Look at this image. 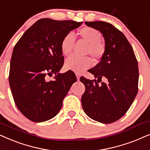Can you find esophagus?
<instances>
[{
	"instance_id": "esophagus-1",
	"label": "esophagus",
	"mask_w": 150,
	"mask_h": 150,
	"mask_svg": "<svg viewBox=\"0 0 150 150\" xmlns=\"http://www.w3.org/2000/svg\"><path fill=\"white\" fill-rule=\"evenodd\" d=\"M75 75H76V77H77V80H79V77H80V76H81V75L79 73H75Z\"/></svg>"
}]
</instances>
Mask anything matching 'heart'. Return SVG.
Instances as JSON below:
<instances>
[{"instance_id": "1", "label": "heart", "mask_w": 150, "mask_h": 150, "mask_svg": "<svg viewBox=\"0 0 150 150\" xmlns=\"http://www.w3.org/2000/svg\"><path fill=\"white\" fill-rule=\"evenodd\" d=\"M78 34L81 38L88 42L86 49V54H91L95 59L102 57L104 53V47L101 43V33L93 27H84L78 30ZM75 44V36L72 33H69L63 38L61 42V51L64 55L71 54ZM93 65V59L91 57H78L71 55L66 59V69L79 73L89 69Z\"/></svg>"}]
</instances>
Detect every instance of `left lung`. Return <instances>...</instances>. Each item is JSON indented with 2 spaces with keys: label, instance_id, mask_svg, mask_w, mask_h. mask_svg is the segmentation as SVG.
Returning <instances> with one entry per match:
<instances>
[{
  "label": "left lung",
  "instance_id": "obj_1",
  "mask_svg": "<svg viewBox=\"0 0 150 150\" xmlns=\"http://www.w3.org/2000/svg\"><path fill=\"white\" fill-rule=\"evenodd\" d=\"M99 30L105 40V51L99 62L89 72L97 79L80 77L85 86L81 105L93 120L111 123L128 110L138 93L139 68L133 49L122 32L103 21L85 22ZM102 77L106 83H98Z\"/></svg>",
  "mask_w": 150,
  "mask_h": 150
}]
</instances>
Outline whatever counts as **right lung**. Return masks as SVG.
<instances>
[{
  "label": "right lung",
  "mask_w": 150,
  "mask_h": 150,
  "mask_svg": "<svg viewBox=\"0 0 150 150\" xmlns=\"http://www.w3.org/2000/svg\"><path fill=\"white\" fill-rule=\"evenodd\" d=\"M82 22L42 18L30 27L13 48L9 82L15 104L33 122L49 120L60 110L70 88L77 81L73 71L59 73L64 57L63 38ZM55 74L48 82L47 76Z\"/></svg>",
  "instance_id": "obj_1"
}]
</instances>
